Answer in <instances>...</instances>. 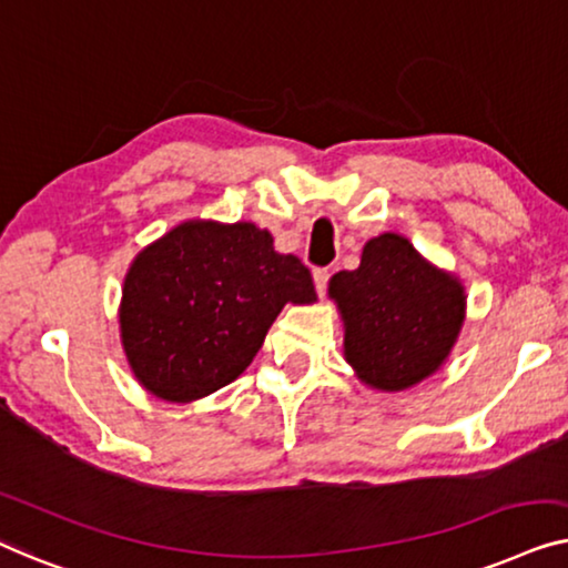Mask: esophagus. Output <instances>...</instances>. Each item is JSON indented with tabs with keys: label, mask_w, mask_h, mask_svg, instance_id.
<instances>
[{
	"label": "esophagus",
	"mask_w": 568,
	"mask_h": 568,
	"mask_svg": "<svg viewBox=\"0 0 568 568\" xmlns=\"http://www.w3.org/2000/svg\"><path fill=\"white\" fill-rule=\"evenodd\" d=\"M326 283H329V270L316 267V270H314V285H316V293H318V295H324Z\"/></svg>",
	"instance_id": "obj_1"
}]
</instances>
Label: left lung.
Listing matches in <instances>:
<instances>
[{"instance_id":"obj_1","label":"left lung","mask_w":568,"mask_h":568,"mask_svg":"<svg viewBox=\"0 0 568 568\" xmlns=\"http://www.w3.org/2000/svg\"><path fill=\"white\" fill-rule=\"evenodd\" d=\"M345 361L367 388L406 390L440 371L466 322V287L402 234L367 239L357 270L332 275Z\"/></svg>"}]
</instances>
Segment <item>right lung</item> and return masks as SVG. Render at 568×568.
<instances>
[{
    "label": "right lung",
    "instance_id": "obj_1",
    "mask_svg": "<svg viewBox=\"0 0 568 568\" xmlns=\"http://www.w3.org/2000/svg\"><path fill=\"white\" fill-rule=\"evenodd\" d=\"M316 301L308 267L252 221L190 219L135 254L118 308L131 373L151 396L197 402L236 381L285 303Z\"/></svg>",
    "mask_w": 568,
    "mask_h": 568
}]
</instances>
